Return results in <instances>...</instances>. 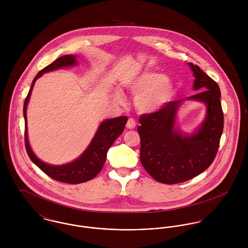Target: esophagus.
Returning <instances> with one entry per match:
<instances>
[{
	"label": "esophagus",
	"mask_w": 248,
	"mask_h": 248,
	"mask_svg": "<svg viewBox=\"0 0 248 248\" xmlns=\"http://www.w3.org/2000/svg\"><path fill=\"white\" fill-rule=\"evenodd\" d=\"M136 125H137V123H136L135 119H134V118H129L126 126H127L128 129H135V128H136Z\"/></svg>",
	"instance_id": "1"
}]
</instances>
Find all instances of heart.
I'll return each instance as SVG.
<instances>
[{
    "label": "heart",
    "instance_id": "obj_1",
    "mask_svg": "<svg viewBox=\"0 0 248 248\" xmlns=\"http://www.w3.org/2000/svg\"><path fill=\"white\" fill-rule=\"evenodd\" d=\"M128 89L137 93L136 108L142 112H154L167 105L176 94L175 86L161 73H146L128 85ZM121 102L122 96L115 95Z\"/></svg>",
    "mask_w": 248,
    "mask_h": 248
}]
</instances>
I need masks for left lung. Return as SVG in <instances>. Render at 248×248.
Here are the masks:
<instances>
[{
  "instance_id": "8db88e82",
  "label": "left lung",
  "mask_w": 248,
  "mask_h": 248,
  "mask_svg": "<svg viewBox=\"0 0 248 248\" xmlns=\"http://www.w3.org/2000/svg\"><path fill=\"white\" fill-rule=\"evenodd\" d=\"M195 76L197 94L185 98L203 102L206 117L199 130L183 136L175 128L178 107L182 100L171 101L157 111L140 117V161L155 180L164 184L187 181L212 164L223 131V112L219 87L199 66L188 64Z\"/></svg>"
}]
</instances>
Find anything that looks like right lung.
I'll use <instances>...</instances> for the list:
<instances>
[{
  "label": "right lung",
  "mask_w": 248,
  "mask_h": 248,
  "mask_svg": "<svg viewBox=\"0 0 248 248\" xmlns=\"http://www.w3.org/2000/svg\"><path fill=\"white\" fill-rule=\"evenodd\" d=\"M77 64L74 55H64L56 59L53 63L44 68L42 71L37 73L31 90L27 95L24 103V117H25V144L27 153L33 163L48 177L65 183L78 184L82 182L89 181L95 177L103 168L106 161L107 152L112 145L114 140L124 132L125 125L128 121L127 116H119L112 119H108L103 121L94 138L86 149V151L74 161L65 165H48L41 161L32 152L29 139H28V129H27V106L31 95V92L36 80L43 75V73L47 71H54L63 67L74 66Z\"/></svg>",
  "instance_id": "1"
}]
</instances>
